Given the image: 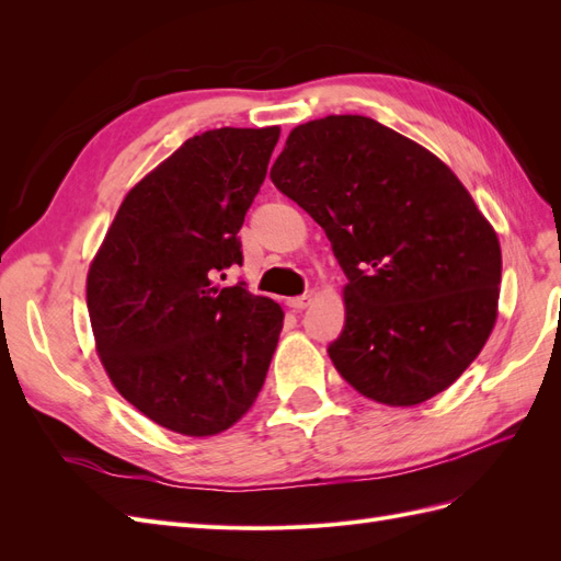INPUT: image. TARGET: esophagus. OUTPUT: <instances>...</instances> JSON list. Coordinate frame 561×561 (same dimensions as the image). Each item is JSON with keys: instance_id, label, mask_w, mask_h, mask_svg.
Instances as JSON below:
<instances>
[{"instance_id": "esophagus-1", "label": "esophagus", "mask_w": 561, "mask_h": 561, "mask_svg": "<svg viewBox=\"0 0 561 561\" xmlns=\"http://www.w3.org/2000/svg\"><path fill=\"white\" fill-rule=\"evenodd\" d=\"M311 301H313V297H311V295H301V297L287 299V307L295 309V311H304L307 307H311Z\"/></svg>"}]
</instances>
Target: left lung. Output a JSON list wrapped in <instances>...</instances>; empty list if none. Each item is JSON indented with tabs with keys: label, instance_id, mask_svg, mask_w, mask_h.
<instances>
[{
	"label": "left lung",
	"instance_id": "8db88e82",
	"mask_svg": "<svg viewBox=\"0 0 561 561\" xmlns=\"http://www.w3.org/2000/svg\"><path fill=\"white\" fill-rule=\"evenodd\" d=\"M271 180L325 229L346 325L328 353L365 398L412 407L443 393L496 325L501 243L433 151L360 114L287 135Z\"/></svg>",
	"mask_w": 561,
	"mask_h": 561
}]
</instances>
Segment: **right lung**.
Segmentation results:
<instances>
[{"label": "right lung", "mask_w": 561, "mask_h": 561, "mask_svg": "<svg viewBox=\"0 0 561 561\" xmlns=\"http://www.w3.org/2000/svg\"><path fill=\"white\" fill-rule=\"evenodd\" d=\"M278 138V126L194 135L126 194L89 266L100 363L135 410L173 433L231 428L278 346V304L215 283L243 262L236 233Z\"/></svg>", "instance_id": "add662e5"}]
</instances>
